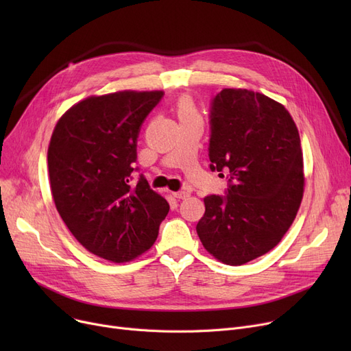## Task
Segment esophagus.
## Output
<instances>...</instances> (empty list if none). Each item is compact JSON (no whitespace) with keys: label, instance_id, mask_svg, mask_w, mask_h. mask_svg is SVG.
Listing matches in <instances>:
<instances>
[{"label":"esophagus","instance_id":"1","mask_svg":"<svg viewBox=\"0 0 351 351\" xmlns=\"http://www.w3.org/2000/svg\"><path fill=\"white\" fill-rule=\"evenodd\" d=\"M172 195L176 197V199H186L189 196V192L186 191H179V192H172Z\"/></svg>","mask_w":351,"mask_h":351}]
</instances>
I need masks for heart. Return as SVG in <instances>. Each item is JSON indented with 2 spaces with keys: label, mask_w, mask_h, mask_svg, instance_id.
I'll list each match as a JSON object with an SVG mask.
<instances>
[{
  "label": "heart",
  "mask_w": 351,
  "mask_h": 351,
  "mask_svg": "<svg viewBox=\"0 0 351 351\" xmlns=\"http://www.w3.org/2000/svg\"><path fill=\"white\" fill-rule=\"evenodd\" d=\"M176 114H178V118H179L180 122L188 121V119H193V118H199V114H197L195 104L186 97H183L178 101Z\"/></svg>",
  "instance_id": "b5f03b06"
}]
</instances>
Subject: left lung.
I'll list each match as a JSON object with an SVG mask.
<instances>
[{
    "label": "left lung",
    "mask_w": 351,
    "mask_h": 351,
    "mask_svg": "<svg viewBox=\"0 0 351 351\" xmlns=\"http://www.w3.org/2000/svg\"><path fill=\"white\" fill-rule=\"evenodd\" d=\"M210 129V169L226 171L232 183L225 196L204 199L196 232L215 259L241 266L278 246L299 212L300 136L280 102L242 88L213 98Z\"/></svg>",
    "instance_id": "8db88e82"
}]
</instances>
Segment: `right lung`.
<instances>
[{
    "instance_id": "1",
    "label": "right lung",
    "mask_w": 351,
    "mask_h": 351,
    "mask_svg": "<svg viewBox=\"0 0 351 351\" xmlns=\"http://www.w3.org/2000/svg\"><path fill=\"white\" fill-rule=\"evenodd\" d=\"M163 90H118L72 105L48 146L51 193L64 223L92 254L126 263L149 250L169 212L141 176L129 183L136 138Z\"/></svg>"
}]
</instances>
